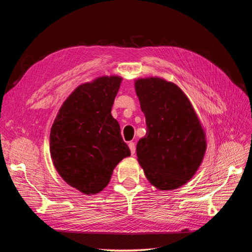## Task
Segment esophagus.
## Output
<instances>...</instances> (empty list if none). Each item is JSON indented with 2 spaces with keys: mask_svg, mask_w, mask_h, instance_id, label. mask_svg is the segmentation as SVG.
Returning a JSON list of instances; mask_svg holds the SVG:
<instances>
[{
  "mask_svg": "<svg viewBox=\"0 0 252 252\" xmlns=\"http://www.w3.org/2000/svg\"><path fill=\"white\" fill-rule=\"evenodd\" d=\"M128 146H129V149H130V151H131V155L133 156L135 154V144L133 142H130L128 144Z\"/></svg>",
  "mask_w": 252,
  "mask_h": 252,
  "instance_id": "1",
  "label": "esophagus"
}]
</instances>
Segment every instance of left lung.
<instances>
[{"instance_id":"8db88e82","label":"left lung","mask_w":252,"mask_h":252,"mask_svg":"<svg viewBox=\"0 0 252 252\" xmlns=\"http://www.w3.org/2000/svg\"><path fill=\"white\" fill-rule=\"evenodd\" d=\"M135 93L147 132L136 144L145 175L159 190L184 185L199 168L206 150L205 132L179 86L159 78L135 81Z\"/></svg>"}]
</instances>
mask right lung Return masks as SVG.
Segmentation results:
<instances>
[{"instance_id":"right-lung-1","label":"right lung","mask_w":252,"mask_h":252,"mask_svg":"<svg viewBox=\"0 0 252 252\" xmlns=\"http://www.w3.org/2000/svg\"><path fill=\"white\" fill-rule=\"evenodd\" d=\"M122 78L101 77L82 84L59 110L50 131L53 165L68 185L95 194L130 150L111 116Z\"/></svg>"}]
</instances>
